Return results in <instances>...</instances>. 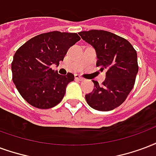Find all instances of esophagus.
<instances>
[{"instance_id": "esophagus-1", "label": "esophagus", "mask_w": 156, "mask_h": 156, "mask_svg": "<svg viewBox=\"0 0 156 156\" xmlns=\"http://www.w3.org/2000/svg\"><path fill=\"white\" fill-rule=\"evenodd\" d=\"M74 78H75V79H76V80H78V81H83V80H84L83 78H82V77H80L79 75L76 74L74 76Z\"/></svg>"}]
</instances>
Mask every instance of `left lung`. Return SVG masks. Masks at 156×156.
Masks as SVG:
<instances>
[{"instance_id":"obj_1","label":"left lung","mask_w":156,"mask_h":156,"mask_svg":"<svg viewBox=\"0 0 156 156\" xmlns=\"http://www.w3.org/2000/svg\"><path fill=\"white\" fill-rule=\"evenodd\" d=\"M93 46L97 66L106 71V79L100 86L93 81V92L85 95L87 104L101 112L113 110L125 101L135 84L138 73L137 54L128 40L108 31L92 30L78 33Z\"/></svg>"}]
</instances>
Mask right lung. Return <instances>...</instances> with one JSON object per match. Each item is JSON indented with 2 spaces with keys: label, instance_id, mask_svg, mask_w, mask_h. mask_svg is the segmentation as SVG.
Masks as SVG:
<instances>
[{
  "label": "right lung",
  "instance_id": "obj_1",
  "mask_svg": "<svg viewBox=\"0 0 156 156\" xmlns=\"http://www.w3.org/2000/svg\"><path fill=\"white\" fill-rule=\"evenodd\" d=\"M80 40L77 33L52 31L39 34L17 49L11 63L12 80L23 98L31 106L49 109L64 97L74 75H60L50 68L59 64L69 49Z\"/></svg>",
  "mask_w": 156,
  "mask_h": 156
}]
</instances>
